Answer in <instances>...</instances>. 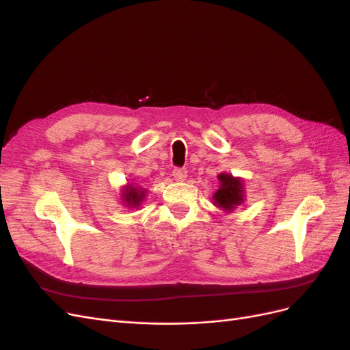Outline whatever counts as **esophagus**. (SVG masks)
<instances>
[{"mask_svg": "<svg viewBox=\"0 0 350 350\" xmlns=\"http://www.w3.org/2000/svg\"><path fill=\"white\" fill-rule=\"evenodd\" d=\"M172 175L176 181H184V179L187 178V169L185 167H175L172 171Z\"/></svg>", "mask_w": 350, "mask_h": 350, "instance_id": "obj_1", "label": "esophagus"}]
</instances>
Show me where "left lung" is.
<instances>
[{
  "mask_svg": "<svg viewBox=\"0 0 350 350\" xmlns=\"http://www.w3.org/2000/svg\"><path fill=\"white\" fill-rule=\"evenodd\" d=\"M217 178L220 181V188L213 196L216 204L219 207H224L225 210H232L235 206L241 204L243 201V189L239 179L232 178L228 174H220Z\"/></svg>",
  "mask_w": 350,
  "mask_h": 350,
  "instance_id": "left-lung-1",
  "label": "left lung"
}]
</instances>
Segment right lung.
<instances>
[{
    "mask_svg": "<svg viewBox=\"0 0 350 350\" xmlns=\"http://www.w3.org/2000/svg\"><path fill=\"white\" fill-rule=\"evenodd\" d=\"M144 193L139 191V189L134 188V187H129L125 189V194H124V200L129 203L130 206H139L142 201H143Z\"/></svg>",
    "mask_w": 350,
    "mask_h": 350,
    "instance_id": "right-lung-1",
    "label": "right lung"
}]
</instances>
